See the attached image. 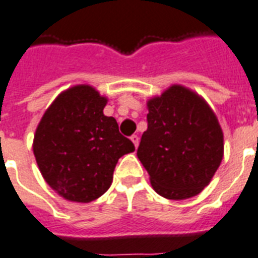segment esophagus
Returning a JSON list of instances; mask_svg holds the SVG:
<instances>
[{
  "label": "esophagus",
  "mask_w": 258,
  "mask_h": 258,
  "mask_svg": "<svg viewBox=\"0 0 258 258\" xmlns=\"http://www.w3.org/2000/svg\"><path fill=\"white\" fill-rule=\"evenodd\" d=\"M131 140H133V143H134V146H135V148H138V146H139V136L133 135L131 136Z\"/></svg>",
  "instance_id": "obj_1"
}]
</instances>
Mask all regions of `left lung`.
<instances>
[{"mask_svg": "<svg viewBox=\"0 0 258 258\" xmlns=\"http://www.w3.org/2000/svg\"><path fill=\"white\" fill-rule=\"evenodd\" d=\"M148 127L138 158L156 194L169 200L194 198L212 180L224 156V135L203 96L172 85L147 102Z\"/></svg>", "mask_w": 258, "mask_h": 258, "instance_id": "1", "label": "left lung"}]
</instances>
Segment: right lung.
<instances>
[{
	"label": "right lung",
	"instance_id": "add662e5",
	"mask_svg": "<svg viewBox=\"0 0 258 258\" xmlns=\"http://www.w3.org/2000/svg\"><path fill=\"white\" fill-rule=\"evenodd\" d=\"M107 98L90 85H77L56 96L37 125L33 152L42 176L69 202L90 203L110 188L115 165L135 151L103 114Z\"/></svg>",
	"mask_w": 258,
	"mask_h": 258
}]
</instances>
